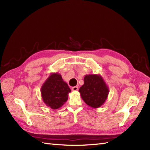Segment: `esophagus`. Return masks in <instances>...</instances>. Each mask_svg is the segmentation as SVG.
<instances>
[{
    "instance_id": "obj_1",
    "label": "esophagus",
    "mask_w": 150,
    "mask_h": 150,
    "mask_svg": "<svg viewBox=\"0 0 150 150\" xmlns=\"http://www.w3.org/2000/svg\"><path fill=\"white\" fill-rule=\"evenodd\" d=\"M72 91H77L78 90V86H74V87H72L71 88Z\"/></svg>"
}]
</instances>
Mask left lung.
Instances as JSON below:
<instances>
[{
    "label": "left lung",
    "mask_w": 150,
    "mask_h": 150,
    "mask_svg": "<svg viewBox=\"0 0 150 150\" xmlns=\"http://www.w3.org/2000/svg\"><path fill=\"white\" fill-rule=\"evenodd\" d=\"M109 88L99 74H88L84 78V84L79 89L81 96L86 104L93 108L101 106L106 101Z\"/></svg>",
    "instance_id": "8db88e82"
}]
</instances>
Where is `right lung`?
Here are the masks:
<instances>
[{"label": "right lung", "mask_w": 150, "mask_h": 150, "mask_svg": "<svg viewBox=\"0 0 150 150\" xmlns=\"http://www.w3.org/2000/svg\"><path fill=\"white\" fill-rule=\"evenodd\" d=\"M69 93V87L58 72L50 74L40 88L43 102L53 110H57L64 105Z\"/></svg>", "instance_id": "obj_1"}]
</instances>
